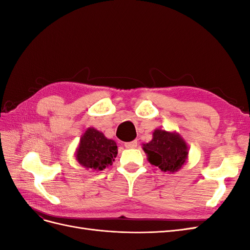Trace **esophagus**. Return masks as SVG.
Segmentation results:
<instances>
[{
    "mask_svg": "<svg viewBox=\"0 0 250 250\" xmlns=\"http://www.w3.org/2000/svg\"><path fill=\"white\" fill-rule=\"evenodd\" d=\"M124 146L128 149H134V148H137V146H138V142L132 141V142H129V143H125Z\"/></svg>",
    "mask_w": 250,
    "mask_h": 250,
    "instance_id": "34e87169",
    "label": "esophagus"
}]
</instances>
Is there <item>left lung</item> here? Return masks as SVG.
<instances>
[{
    "instance_id": "left-lung-1",
    "label": "left lung",
    "mask_w": 250,
    "mask_h": 250,
    "mask_svg": "<svg viewBox=\"0 0 250 250\" xmlns=\"http://www.w3.org/2000/svg\"><path fill=\"white\" fill-rule=\"evenodd\" d=\"M148 162L163 172H177L188 162V147L183 137L175 131L156 128L152 140L143 144Z\"/></svg>"
}]
</instances>
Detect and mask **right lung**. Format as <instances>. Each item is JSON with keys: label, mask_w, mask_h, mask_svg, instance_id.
Returning a JSON list of instances; mask_svg holds the SVG:
<instances>
[{"label": "right lung", "mask_w": 250, "mask_h": 250, "mask_svg": "<svg viewBox=\"0 0 250 250\" xmlns=\"http://www.w3.org/2000/svg\"><path fill=\"white\" fill-rule=\"evenodd\" d=\"M117 154V143L107 139L103 132L89 127L81 135L75 157L84 168L101 171L112 165Z\"/></svg>", "instance_id": "add662e5"}]
</instances>
